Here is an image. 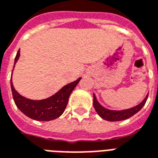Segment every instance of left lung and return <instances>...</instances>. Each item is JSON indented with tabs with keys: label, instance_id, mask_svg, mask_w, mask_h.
I'll use <instances>...</instances> for the list:
<instances>
[{
	"label": "left lung",
	"instance_id": "8db88e82",
	"mask_svg": "<svg viewBox=\"0 0 158 158\" xmlns=\"http://www.w3.org/2000/svg\"><path fill=\"white\" fill-rule=\"evenodd\" d=\"M147 97H148V94L146 95L141 102L131 108L123 110H110L102 106L96 99V95L93 94V105L96 113H98V115L102 118L105 119L106 121H110V122H116V121H122V120L129 118L130 117L134 116L135 113H138L146 104Z\"/></svg>",
	"mask_w": 158,
	"mask_h": 158
}]
</instances>
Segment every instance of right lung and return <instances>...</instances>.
<instances>
[{
	"mask_svg": "<svg viewBox=\"0 0 158 158\" xmlns=\"http://www.w3.org/2000/svg\"><path fill=\"white\" fill-rule=\"evenodd\" d=\"M19 56H20V50L17 53L14 60L13 69ZM80 79L81 78H79L75 81L69 83L63 86L62 89H59L54 95L43 100L28 99L24 96H21L14 89L12 79H11V89H12V96L16 106H18V108L24 115L37 121H51L59 118L63 113L69 102V96L71 95L76 85L79 84Z\"/></svg>",
	"mask_w": 158,
	"mask_h": 158,
	"instance_id": "right-lung-1",
	"label": "right lung"
}]
</instances>
